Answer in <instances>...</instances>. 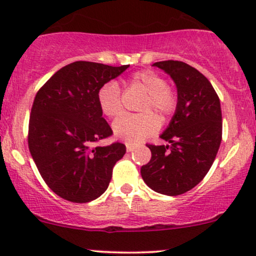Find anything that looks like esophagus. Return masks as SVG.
Wrapping results in <instances>:
<instances>
[{
    "label": "esophagus",
    "instance_id": "1",
    "mask_svg": "<svg viewBox=\"0 0 256 256\" xmlns=\"http://www.w3.org/2000/svg\"><path fill=\"white\" fill-rule=\"evenodd\" d=\"M134 149H136V146H134V144H126V150H128V152H134Z\"/></svg>",
    "mask_w": 256,
    "mask_h": 256
}]
</instances>
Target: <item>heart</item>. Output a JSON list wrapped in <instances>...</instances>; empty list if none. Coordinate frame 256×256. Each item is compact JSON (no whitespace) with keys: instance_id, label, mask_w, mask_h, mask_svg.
Masks as SVG:
<instances>
[{"instance_id":"obj_1","label":"heart","mask_w":256,"mask_h":256,"mask_svg":"<svg viewBox=\"0 0 256 256\" xmlns=\"http://www.w3.org/2000/svg\"><path fill=\"white\" fill-rule=\"evenodd\" d=\"M131 82L146 92V98L140 104V114H125L114 120L113 132L119 140L128 144H138L152 136L158 128V120L150 110L167 119L178 107V95L167 86L166 79L152 70L134 72ZM98 102L104 116L114 118L122 110V90L116 82H107L98 91Z\"/></svg>"}]
</instances>
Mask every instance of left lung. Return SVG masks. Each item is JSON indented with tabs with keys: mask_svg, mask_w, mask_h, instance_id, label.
<instances>
[{
	"mask_svg": "<svg viewBox=\"0 0 256 256\" xmlns=\"http://www.w3.org/2000/svg\"><path fill=\"white\" fill-rule=\"evenodd\" d=\"M152 66L171 76L178 107L160 136L171 144H146L152 158L140 174L154 192L177 196L196 186L213 165L222 134L220 100L210 82L190 64L167 60Z\"/></svg>",
	"mask_w": 256,
	"mask_h": 256,
	"instance_id": "left-lung-1",
	"label": "left lung"
}]
</instances>
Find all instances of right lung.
<instances>
[{
    "label": "right lung",
    "mask_w": 256,
    "mask_h": 256,
    "mask_svg": "<svg viewBox=\"0 0 256 256\" xmlns=\"http://www.w3.org/2000/svg\"><path fill=\"white\" fill-rule=\"evenodd\" d=\"M128 67L76 61L38 90L28 122V149L46 184L64 200L86 204L107 190L126 146L92 143L113 134L98 91Z\"/></svg>",
    "instance_id": "1"
}]
</instances>
